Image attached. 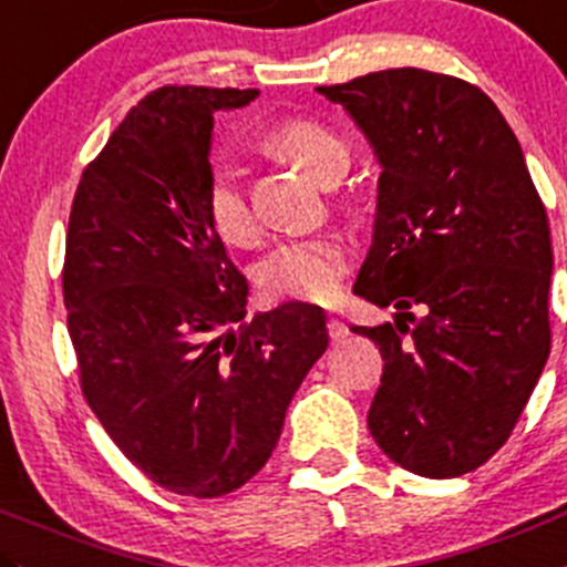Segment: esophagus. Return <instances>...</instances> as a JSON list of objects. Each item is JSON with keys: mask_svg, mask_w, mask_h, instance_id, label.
I'll return each mask as SVG.
<instances>
[{"mask_svg": "<svg viewBox=\"0 0 567 567\" xmlns=\"http://www.w3.org/2000/svg\"><path fill=\"white\" fill-rule=\"evenodd\" d=\"M348 326H344L342 320H337V317H331L328 320V337H331V342H344L348 339Z\"/></svg>", "mask_w": 567, "mask_h": 567, "instance_id": "34e87169", "label": "esophagus"}]
</instances>
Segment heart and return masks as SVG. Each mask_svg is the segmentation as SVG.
I'll list each match as a JSON object with an SVG mask.
<instances>
[{
	"instance_id": "1",
	"label": "heart",
	"mask_w": 567,
	"mask_h": 567,
	"mask_svg": "<svg viewBox=\"0 0 567 567\" xmlns=\"http://www.w3.org/2000/svg\"><path fill=\"white\" fill-rule=\"evenodd\" d=\"M275 153L298 164L317 181L337 166H348V144L331 127L315 118H284L269 131ZM206 214L214 230L230 245H250L258 236L256 214L247 199L241 169L228 155H214L206 177ZM348 269V247L337 236L289 239L261 258L256 267L258 287L275 298L322 303L331 300Z\"/></svg>"
}]
</instances>
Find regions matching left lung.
Returning <instances> with one entry per match:
<instances>
[{"instance_id":"left-lung-1","label":"left lung","mask_w":567,"mask_h":567,"mask_svg":"<svg viewBox=\"0 0 567 567\" xmlns=\"http://www.w3.org/2000/svg\"><path fill=\"white\" fill-rule=\"evenodd\" d=\"M381 166L353 292L395 322L353 331L384 359L368 425L395 465L476 471L506 442L548 350L551 230L515 133L465 80L386 69L320 85Z\"/></svg>"}]
</instances>
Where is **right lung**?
<instances>
[{
    "label": "right lung",
    "mask_w": 567,
    "mask_h": 567,
    "mask_svg": "<svg viewBox=\"0 0 567 567\" xmlns=\"http://www.w3.org/2000/svg\"><path fill=\"white\" fill-rule=\"evenodd\" d=\"M258 91L164 85L85 166L63 267L91 412L155 484L217 498L272 456L326 311L289 300L247 320V278L206 214L214 113Z\"/></svg>",
    "instance_id": "add662e5"
}]
</instances>
